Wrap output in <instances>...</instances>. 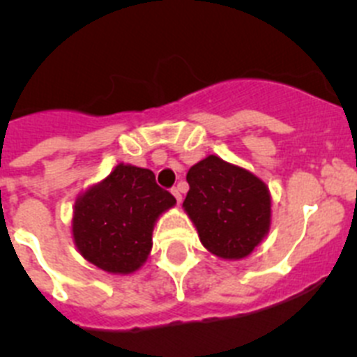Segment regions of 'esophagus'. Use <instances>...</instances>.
Listing matches in <instances>:
<instances>
[{
	"mask_svg": "<svg viewBox=\"0 0 357 357\" xmlns=\"http://www.w3.org/2000/svg\"><path fill=\"white\" fill-rule=\"evenodd\" d=\"M171 192H172V195H174L176 202H178V204H179V202H181V194H179V188H176V186H174V188H172Z\"/></svg>",
	"mask_w": 357,
	"mask_h": 357,
	"instance_id": "esophagus-1",
	"label": "esophagus"
}]
</instances>
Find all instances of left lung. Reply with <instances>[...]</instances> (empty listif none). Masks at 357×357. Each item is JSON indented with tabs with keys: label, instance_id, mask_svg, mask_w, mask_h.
<instances>
[{
	"label": "left lung",
	"instance_id": "1",
	"mask_svg": "<svg viewBox=\"0 0 357 357\" xmlns=\"http://www.w3.org/2000/svg\"><path fill=\"white\" fill-rule=\"evenodd\" d=\"M190 190L183 208L202 245L222 259H243L269 231L271 197L252 172L208 156L186 174Z\"/></svg>",
	"mask_w": 357,
	"mask_h": 357
}]
</instances>
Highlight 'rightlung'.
Returning <instances> with one entry per match:
<instances>
[{
	"label": "right lung",
	"mask_w": 357,
	"mask_h": 357,
	"mask_svg": "<svg viewBox=\"0 0 357 357\" xmlns=\"http://www.w3.org/2000/svg\"><path fill=\"white\" fill-rule=\"evenodd\" d=\"M174 202V195L156 185L149 169L119 163L75 204V245L86 261L103 271H135L153 246L156 218Z\"/></svg>",
	"instance_id": "add662e5"
}]
</instances>
